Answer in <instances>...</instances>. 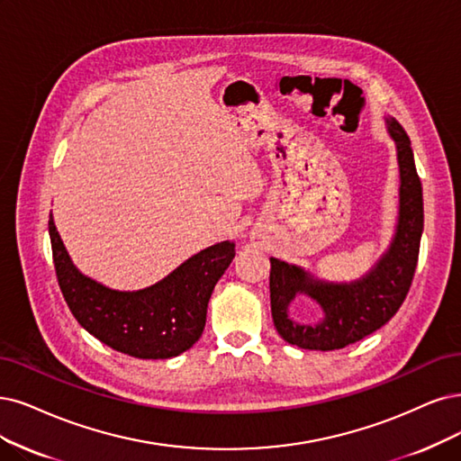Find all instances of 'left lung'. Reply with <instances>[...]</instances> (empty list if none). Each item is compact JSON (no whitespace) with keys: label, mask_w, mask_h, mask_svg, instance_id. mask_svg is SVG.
<instances>
[{"label":"left lung","mask_w":461,"mask_h":461,"mask_svg":"<svg viewBox=\"0 0 461 461\" xmlns=\"http://www.w3.org/2000/svg\"><path fill=\"white\" fill-rule=\"evenodd\" d=\"M385 129L397 148L401 178L393 240L363 277L349 283L319 279L296 264L269 258L271 317L279 336L288 344L302 349L332 351L359 342L399 312L412 285L423 231L421 182L404 129L395 117H385ZM300 294L320 303L322 320L298 323L287 315L290 303Z\"/></svg>","instance_id":"8db88e82"}]
</instances>
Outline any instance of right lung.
<instances>
[{"label":"right lung","mask_w":461,"mask_h":461,"mask_svg":"<svg viewBox=\"0 0 461 461\" xmlns=\"http://www.w3.org/2000/svg\"><path fill=\"white\" fill-rule=\"evenodd\" d=\"M49 237L60 291L79 325L102 344L136 359H170L197 342L211 294L235 257V243L220 241L194 254L156 285L115 291L74 266L53 214Z\"/></svg>","instance_id":"1"}]
</instances>
